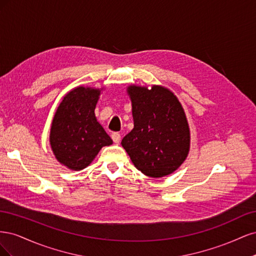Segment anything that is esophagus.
<instances>
[{
    "label": "esophagus",
    "instance_id": "34e87169",
    "mask_svg": "<svg viewBox=\"0 0 256 256\" xmlns=\"http://www.w3.org/2000/svg\"><path fill=\"white\" fill-rule=\"evenodd\" d=\"M112 140L114 143H120V134L118 132H114L112 134Z\"/></svg>",
    "mask_w": 256,
    "mask_h": 256
}]
</instances>
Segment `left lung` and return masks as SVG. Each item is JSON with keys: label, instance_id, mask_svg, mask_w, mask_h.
Here are the masks:
<instances>
[{"label": "left lung", "instance_id": "left-lung-1", "mask_svg": "<svg viewBox=\"0 0 256 256\" xmlns=\"http://www.w3.org/2000/svg\"><path fill=\"white\" fill-rule=\"evenodd\" d=\"M132 102L134 127L122 145L134 166L150 177L173 173L188 156L190 131L180 102L172 92L154 85L152 88H128Z\"/></svg>", "mask_w": 256, "mask_h": 256}]
</instances>
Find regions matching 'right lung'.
Wrapping results in <instances>:
<instances>
[{"instance_id":"add662e5","label":"right lung","mask_w":256,"mask_h":256,"mask_svg":"<svg viewBox=\"0 0 256 256\" xmlns=\"http://www.w3.org/2000/svg\"><path fill=\"white\" fill-rule=\"evenodd\" d=\"M100 90L79 86L63 98L54 115L50 131L51 148L68 168H86L112 138L97 122L95 108Z\"/></svg>"}]
</instances>
